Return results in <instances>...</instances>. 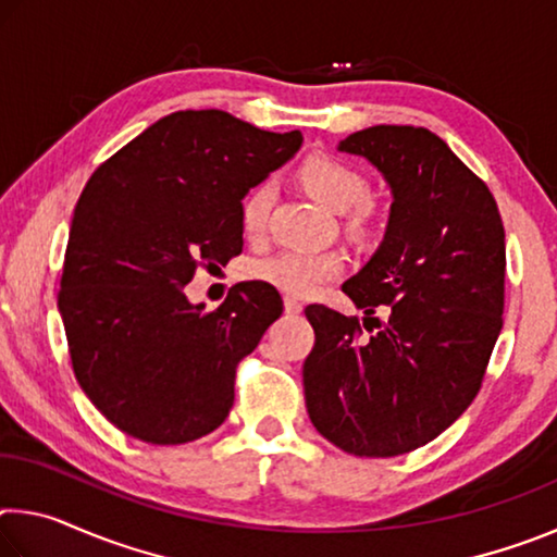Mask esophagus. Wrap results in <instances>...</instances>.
Masks as SVG:
<instances>
[{
  "label": "esophagus",
  "mask_w": 557,
  "mask_h": 557,
  "mask_svg": "<svg viewBox=\"0 0 557 557\" xmlns=\"http://www.w3.org/2000/svg\"><path fill=\"white\" fill-rule=\"evenodd\" d=\"M285 312L287 314H299L301 312V301L295 297H285Z\"/></svg>",
  "instance_id": "1"
}]
</instances>
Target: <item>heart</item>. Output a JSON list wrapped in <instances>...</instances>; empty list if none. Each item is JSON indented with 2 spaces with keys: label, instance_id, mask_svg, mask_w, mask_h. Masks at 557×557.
Instances as JSON below:
<instances>
[{
  "label": "heart",
  "instance_id": "b5f03b06",
  "mask_svg": "<svg viewBox=\"0 0 557 557\" xmlns=\"http://www.w3.org/2000/svg\"><path fill=\"white\" fill-rule=\"evenodd\" d=\"M299 182L317 201L334 211H348V228L363 233L369 228L373 206L366 201L369 182L344 159L332 154H312L299 164ZM270 182L252 186L240 203V225L245 235L258 238L268 228L272 209ZM346 260L338 250H280L275 256L260 258L250 265V277L268 282L292 297H312L319 287L336 280L344 272Z\"/></svg>",
  "mask_w": 557,
  "mask_h": 557
}]
</instances>
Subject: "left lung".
<instances>
[{
    "label": "left lung",
    "instance_id": "left-lung-1",
    "mask_svg": "<svg viewBox=\"0 0 557 557\" xmlns=\"http://www.w3.org/2000/svg\"><path fill=\"white\" fill-rule=\"evenodd\" d=\"M342 152L366 157L391 186L385 238L344 292L356 317L309 305L307 412L356 457H398L445 432L482 388L504 326L506 235L488 186L425 127L375 125ZM381 306L389 322L373 318Z\"/></svg>",
    "mask_w": 557,
    "mask_h": 557
}]
</instances>
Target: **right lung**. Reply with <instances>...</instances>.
I'll list each match as a JSON object with an SVG mask.
<instances>
[{
	"label": "right lung",
	"mask_w": 557,
	"mask_h": 557,
	"mask_svg": "<svg viewBox=\"0 0 557 557\" xmlns=\"http://www.w3.org/2000/svg\"><path fill=\"white\" fill-rule=\"evenodd\" d=\"M301 145L223 110H178L102 162L75 206L59 312L73 373L117 430L184 445L228 418L235 369L282 314L268 282L206 312L184 287L243 250L240 201Z\"/></svg>",
	"instance_id": "right-lung-1"
}]
</instances>
